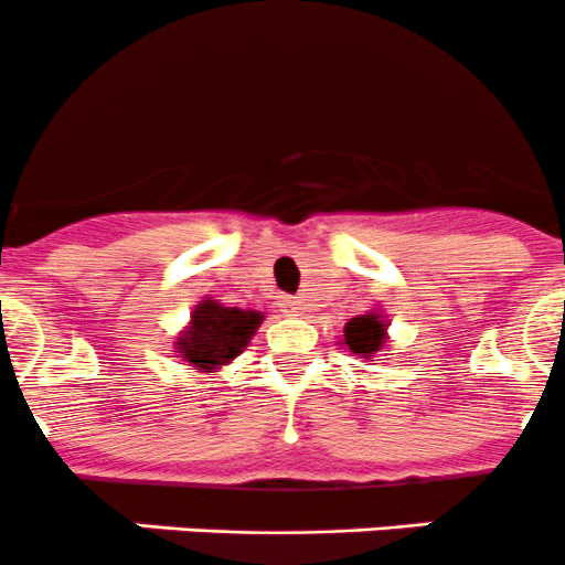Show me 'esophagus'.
<instances>
[{
	"instance_id": "1",
	"label": "esophagus",
	"mask_w": 565,
	"mask_h": 565,
	"mask_svg": "<svg viewBox=\"0 0 565 565\" xmlns=\"http://www.w3.org/2000/svg\"><path fill=\"white\" fill-rule=\"evenodd\" d=\"M281 311L287 317H300V311H303V306H300V300H292V298H287L281 303Z\"/></svg>"
}]
</instances>
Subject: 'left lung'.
<instances>
[{"mask_svg":"<svg viewBox=\"0 0 565 565\" xmlns=\"http://www.w3.org/2000/svg\"><path fill=\"white\" fill-rule=\"evenodd\" d=\"M385 339H388V322L377 311H369V315L352 317L347 322L341 344H347L352 355L374 358L385 347Z\"/></svg>","mask_w":565,"mask_h":565,"instance_id":"1","label":"left lung"}]
</instances>
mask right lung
Listing matches in <instances>:
<instances>
[{
	"instance_id": "right-lung-1",
	"label": "right lung",
	"mask_w": 565,
	"mask_h": 565,
	"mask_svg": "<svg viewBox=\"0 0 565 565\" xmlns=\"http://www.w3.org/2000/svg\"><path fill=\"white\" fill-rule=\"evenodd\" d=\"M259 324V311L230 309V306L207 298L193 309L188 328L177 335L174 350L180 352L182 361L210 372V369L235 361L246 350Z\"/></svg>"
}]
</instances>
